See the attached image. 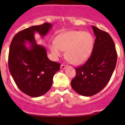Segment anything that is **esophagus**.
<instances>
[{
	"label": "esophagus",
	"mask_w": 125,
	"mask_h": 125,
	"mask_svg": "<svg viewBox=\"0 0 125 125\" xmlns=\"http://www.w3.org/2000/svg\"><path fill=\"white\" fill-rule=\"evenodd\" d=\"M66 65H64V64H62L61 66H60V68L62 69V70H64V69L66 68Z\"/></svg>",
	"instance_id": "obj_1"
}]
</instances>
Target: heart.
Returning a JSON list of instances; mask_svg holds the SVG:
<instances>
[{
  "mask_svg": "<svg viewBox=\"0 0 125 125\" xmlns=\"http://www.w3.org/2000/svg\"><path fill=\"white\" fill-rule=\"evenodd\" d=\"M94 39L89 33L82 31H72L60 34L55 39V44L50 50L55 59L65 51V57L74 65L82 63L89 57L93 50Z\"/></svg>",
  "mask_w": 125,
  "mask_h": 125,
  "instance_id": "obj_1",
  "label": "heart"
}]
</instances>
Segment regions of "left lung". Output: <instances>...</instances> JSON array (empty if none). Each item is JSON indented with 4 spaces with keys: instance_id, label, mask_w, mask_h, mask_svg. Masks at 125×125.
<instances>
[{
    "instance_id": "1",
    "label": "left lung",
    "mask_w": 125,
    "mask_h": 125,
    "mask_svg": "<svg viewBox=\"0 0 125 125\" xmlns=\"http://www.w3.org/2000/svg\"><path fill=\"white\" fill-rule=\"evenodd\" d=\"M95 36L90 57L85 64L75 68L76 75L71 80L73 89L83 96H92L108 84L116 66L115 44L108 32L92 26Z\"/></svg>"
}]
</instances>
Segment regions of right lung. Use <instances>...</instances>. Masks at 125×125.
I'll list each match as a JSON object with an SVG mask.
<instances>
[{
  "label": "right lung",
  "instance_id": "right-lung-1",
  "mask_svg": "<svg viewBox=\"0 0 125 125\" xmlns=\"http://www.w3.org/2000/svg\"><path fill=\"white\" fill-rule=\"evenodd\" d=\"M52 27L50 23L31 26L16 34L10 46L8 67L17 87L29 96L37 97L51 88L60 64L48 58L46 50L36 43L34 34L43 37ZM31 44L27 47L25 43Z\"/></svg>",
  "mask_w": 125,
  "mask_h": 125
}]
</instances>
